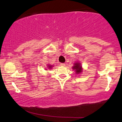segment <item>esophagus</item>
Listing matches in <instances>:
<instances>
[{
	"mask_svg": "<svg viewBox=\"0 0 122 122\" xmlns=\"http://www.w3.org/2000/svg\"><path fill=\"white\" fill-rule=\"evenodd\" d=\"M60 65H61V66H65V64H64V63H61V64H60Z\"/></svg>",
	"mask_w": 122,
	"mask_h": 122,
	"instance_id": "34e87169",
	"label": "esophagus"
}]
</instances>
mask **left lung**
Wrapping results in <instances>:
<instances>
[{
  "instance_id": "obj_1",
  "label": "left lung",
  "mask_w": 122,
  "mask_h": 122,
  "mask_svg": "<svg viewBox=\"0 0 122 122\" xmlns=\"http://www.w3.org/2000/svg\"><path fill=\"white\" fill-rule=\"evenodd\" d=\"M72 69L74 70H75V72L76 74H79L80 73L82 72V67L81 64L80 62H76L74 64V66H73Z\"/></svg>"
}]
</instances>
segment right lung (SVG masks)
Returning a JSON list of instances; mask_svg holds the SVG:
<instances>
[{"label":"right lung","instance_id":"1","mask_svg":"<svg viewBox=\"0 0 122 122\" xmlns=\"http://www.w3.org/2000/svg\"><path fill=\"white\" fill-rule=\"evenodd\" d=\"M53 66H53L52 65H47V69H52V67Z\"/></svg>","mask_w":122,"mask_h":122}]
</instances>
